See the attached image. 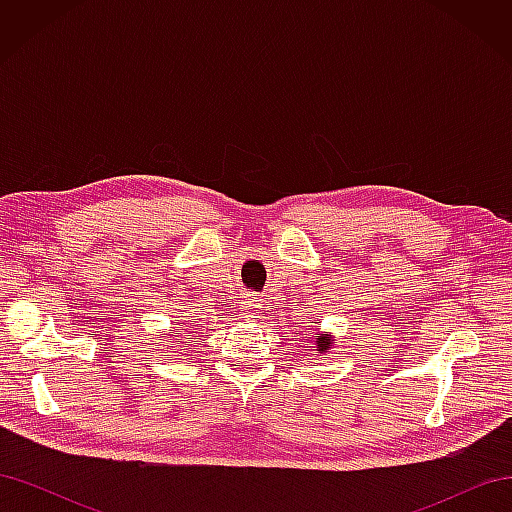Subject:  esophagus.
<instances>
[{
    "mask_svg": "<svg viewBox=\"0 0 512 512\" xmlns=\"http://www.w3.org/2000/svg\"><path fill=\"white\" fill-rule=\"evenodd\" d=\"M260 314H262V299L256 297V294H247L241 305V316L247 320H254V318H260Z\"/></svg>",
    "mask_w": 512,
    "mask_h": 512,
    "instance_id": "obj_1",
    "label": "esophagus"
}]
</instances>
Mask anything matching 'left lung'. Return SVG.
<instances>
[{
    "label": "left lung",
    "mask_w": 512,
    "mask_h": 512,
    "mask_svg": "<svg viewBox=\"0 0 512 512\" xmlns=\"http://www.w3.org/2000/svg\"><path fill=\"white\" fill-rule=\"evenodd\" d=\"M316 344H318V350H320V354H324V352H329V348H331V339L327 337V335H320V333H316Z\"/></svg>",
    "instance_id": "obj_1"
}]
</instances>
